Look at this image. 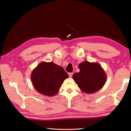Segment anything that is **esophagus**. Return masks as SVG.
<instances>
[{
    "label": "esophagus",
    "mask_w": 131,
    "mask_h": 131,
    "mask_svg": "<svg viewBox=\"0 0 131 131\" xmlns=\"http://www.w3.org/2000/svg\"><path fill=\"white\" fill-rule=\"evenodd\" d=\"M68 74H69V77H72L73 74V73H69Z\"/></svg>",
    "instance_id": "1"
}]
</instances>
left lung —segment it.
Returning a JSON list of instances; mask_svg holds the SVG:
<instances>
[{"instance_id": "1", "label": "left lung", "mask_w": 131, "mask_h": 131, "mask_svg": "<svg viewBox=\"0 0 131 131\" xmlns=\"http://www.w3.org/2000/svg\"><path fill=\"white\" fill-rule=\"evenodd\" d=\"M80 72L73 75V79L82 91L92 94L101 90L105 85L106 75L97 63L84 61L79 65Z\"/></svg>"}]
</instances>
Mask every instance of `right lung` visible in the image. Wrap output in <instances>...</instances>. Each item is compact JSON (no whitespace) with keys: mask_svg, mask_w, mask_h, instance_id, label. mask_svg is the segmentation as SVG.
<instances>
[{"mask_svg":"<svg viewBox=\"0 0 131 131\" xmlns=\"http://www.w3.org/2000/svg\"><path fill=\"white\" fill-rule=\"evenodd\" d=\"M69 76L63 68L52 62H43L32 71L31 80L34 88L46 96H54L58 92L63 81Z\"/></svg>","mask_w":131,"mask_h":131,"instance_id":"right-lung-1","label":"right lung"}]
</instances>
